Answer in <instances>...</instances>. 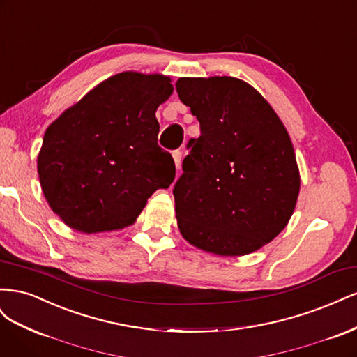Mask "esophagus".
I'll return each instance as SVG.
<instances>
[{"label": "esophagus", "instance_id": "esophagus-1", "mask_svg": "<svg viewBox=\"0 0 357 357\" xmlns=\"http://www.w3.org/2000/svg\"><path fill=\"white\" fill-rule=\"evenodd\" d=\"M172 159H174L176 168L178 169L180 164H181V152H180V150H176V152H172Z\"/></svg>", "mask_w": 357, "mask_h": 357}]
</instances>
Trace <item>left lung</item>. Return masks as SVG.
<instances>
[{
	"label": "left lung",
	"instance_id": "8db88e82",
	"mask_svg": "<svg viewBox=\"0 0 357 357\" xmlns=\"http://www.w3.org/2000/svg\"><path fill=\"white\" fill-rule=\"evenodd\" d=\"M176 88L201 129L172 190L180 234L218 256L253 253L296 207L301 177L286 128L244 80L181 77Z\"/></svg>",
	"mask_w": 357,
	"mask_h": 357
}]
</instances>
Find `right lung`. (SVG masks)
Masks as SVG:
<instances>
[{
  "label": "right lung",
  "instance_id": "right-lung-1",
  "mask_svg": "<svg viewBox=\"0 0 357 357\" xmlns=\"http://www.w3.org/2000/svg\"><path fill=\"white\" fill-rule=\"evenodd\" d=\"M171 82L164 74H114L49 125L38 178L49 207L71 229H123L153 192L174 181V160L158 146L156 119L174 92Z\"/></svg>",
  "mask_w": 357,
  "mask_h": 357
}]
</instances>
